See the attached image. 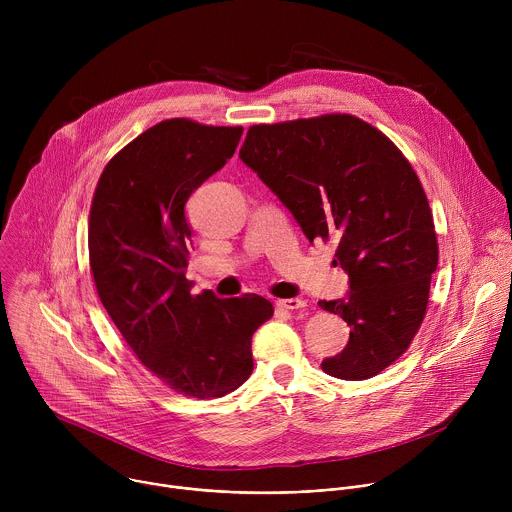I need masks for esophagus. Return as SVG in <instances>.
<instances>
[{"label":"esophagus","mask_w":512,"mask_h":512,"mask_svg":"<svg viewBox=\"0 0 512 512\" xmlns=\"http://www.w3.org/2000/svg\"><path fill=\"white\" fill-rule=\"evenodd\" d=\"M277 308H281V310H289V312H294V310H302V308H306V302H304V300H300V298H287V300H277Z\"/></svg>","instance_id":"34e87169"}]
</instances>
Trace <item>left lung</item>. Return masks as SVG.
<instances>
[{
  "mask_svg": "<svg viewBox=\"0 0 512 512\" xmlns=\"http://www.w3.org/2000/svg\"><path fill=\"white\" fill-rule=\"evenodd\" d=\"M241 162L294 214L310 243L338 241L348 294L318 306L350 326L322 371L364 381L385 371L419 330L437 237L417 174L395 143L352 115L253 125Z\"/></svg>",
  "mask_w": 512,
  "mask_h": 512,
  "instance_id": "1",
  "label": "left lung"
}]
</instances>
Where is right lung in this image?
Returning a JSON list of instances; mask_svg holds the SVG:
<instances>
[{
	"instance_id": "obj_1",
	"label": "right lung",
	"mask_w": 512,
	"mask_h": 512,
	"mask_svg": "<svg viewBox=\"0 0 512 512\" xmlns=\"http://www.w3.org/2000/svg\"><path fill=\"white\" fill-rule=\"evenodd\" d=\"M241 135L243 127L162 121L107 164L91 206V271L107 314L145 367L194 399L249 379L253 334L273 316L261 296H192L186 279V202L233 158Z\"/></svg>"
}]
</instances>
